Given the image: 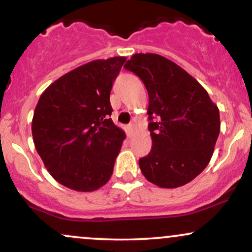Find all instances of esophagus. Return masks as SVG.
Wrapping results in <instances>:
<instances>
[{
  "label": "esophagus",
  "mask_w": 252,
  "mask_h": 252,
  "mask_svg": "<svg viewBox=\"0 0 252 252\" xmlns=\"http://www.w3.org/2000/svg\"><path fill=\"white\" fill-rule=\"evenodd\" d=\"M134 128H135L134 124H129L128 128H126V134H128L129 137H131L132 134H134V131H135Z\"/></svg>",
  "instance_id": "esophagus-1"
}]
</instances>
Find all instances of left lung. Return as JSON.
Instances as JSON below:
<instances>
[{"label":"left lung","instance_id":"obj_1","mask_svg":"<svg viewBox=\"0 0 252 252\" xmlns=\"http://www.w3.org/2000/svg\"><path fill=\"white\" fill-rule=\"evenodd\" d=\"M141 78L149 96L153 147L138 164L162 189L189 184L206 168L220 131L219 109L198 80L172 60L136 53L124 65Z\"/></svg>","mask_w":252,"mask_h":252}]
</instances>
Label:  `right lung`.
Wrapping results in <instances>:
<instances>
[{
  "label": "right lung",
  "instance_id": "right-lung-1",
  "mask_svg": "<svg viewBox=\"0 0 252 252\" xmlns=\"http://www.w3.org/2000/svg\"><path fill=\"white\" fill-rule=\"evenodd\" d=\"M126 58L94 60L42 92L32 121L37 154L59 184L78 192L104 186L126 134L110 118V91Z\"/></svg>",
  "mask_w": 252,
  "mask_h": 252
}]
</instances>
